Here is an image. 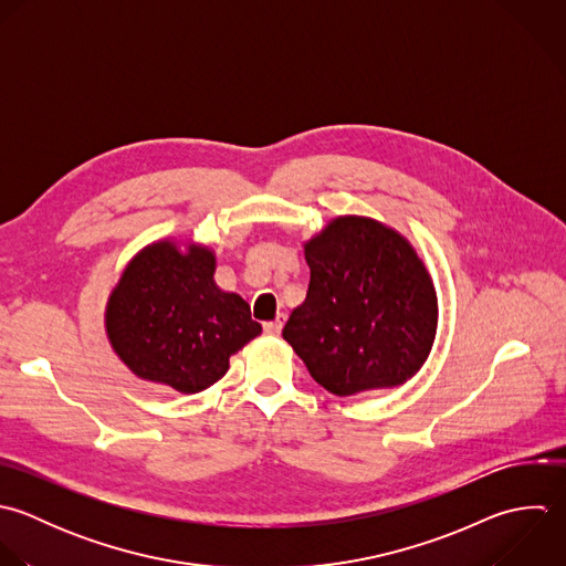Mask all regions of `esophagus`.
<instances>
[{
	"mask_svg": "<svg viewBox=\"0 0 566 566\" xmlns=\"http://www.w3.org/2000/svg\"><path fill=\"white\" fill-rule=\"evenodd\" d=\"M284 319H286L284 315H277L273 322H266V324H264V331H266L269 335H280V333H282V326H284Z\"/></svg>",
	"mask_w": 566,
	"mask_h": 566,
	"instance_id": "34e87169",
	"label": "esophagus"
}]
</instances>
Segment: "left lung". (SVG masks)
Segmentation results:
<instances>
[{
    "instance_id": "obj_1",
    "label": "left lung",
    "mask_w": 566,
    "mask_h": 566,
    "mask_svg": "<svg viewBox=\"0 0 566 566\" xmlns=\"http://www.w3.org/2000/svg\"><path fill=\"white\" fill-rule=\"evenodd\" d=\"M306 300L282 337L337 397L395 388L419 373L437 333V293L410 242L361 216H342L304 244Z\"/></svg>"
}]
</instances>
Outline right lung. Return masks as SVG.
<instances>
[{
    "label": "right lung",
    "mask_w": 566,
    "mask_h": 566,
    "mask_svg": "<svg viewBox=\"0 0 566 566\" xmlns=\"http://www.w3.org/2000/svg\"><path fill=\"white\" fill-rule=\"evenodd\" d=\"M216 255L169 240L145 247L109 295L105 331L140 379L196 395L229 370V357L262 333L249 304L213 282Z\"/></svg>",
    "instance_id": "obj_1"
}]
</instances>
